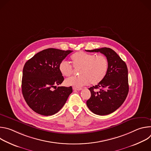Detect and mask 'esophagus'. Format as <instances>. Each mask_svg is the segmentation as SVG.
<instances>
[{"label":"esophagus","mask_w":151,"mask_h":151,"mask_svg":"<svg viewBox=\"0 0 151 151\" xmlns=\"http://www.w3.org/2000/svg\"><path fill=\"white\" fill-rule=\"evenodd\" d=\"M73 90H76V91H80V90H82V88L73 87Z\"/></svg>","instance_id":"obj_1"}]
</instances>
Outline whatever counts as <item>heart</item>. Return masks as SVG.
<instances>
[{
    "label": "heart",
    "instance_id": "heart-1",
    "mask_svg": "<svg viewBox=\"0 0 151 151\" xmlns=\"http://www.w3.org/2000/svg\"><path fill=\"white\" fill-rule=\"evenodd\" d=\"M72 66L79 69V75L72 76L66 79L68 86L81 87L88 83L97 85L105 78L109 69V61L103 55H97L79 51L73 54L71 57ZM58 69L64 76H69L73 73V68L66 60L61 61Z\"/></svg>",
    "mask_w": 151,
    "mask_h": 151
}]
</instances>
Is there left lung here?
I'll list each match as a JSON object with an SVG mask.
<instances>
[{
	"mask_svg": "<svg viewBox=\"0 0 151 151\" xmlns=\"http://www.w3.org/2000/svg\"><path fill=\"white\" fill-rule=\"evenodd\" d=\"M87 51L100 52L104 54L108 60L109 69L104 79L89 88L91 97L87 101V105L89 109L96 115L110 114L119 108L128 95L129 86L127 65L120 57L109 48Z\"/></svg>",
	"mask_w": 151,
	"mask_h": 151,
	"instance_id": "1",
	"label": "left lung"
}]
</instances>
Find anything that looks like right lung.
<instances>
[{"label": "right lung", "instance_id": "right-lung-1", "mask_svg": "<svg viewBox=\"0 0 151 151\" xmlns=\"http://www.w3.org/2000/svg\"><path fill=\"white\" fill-rule=\"evenodd\" d=\"M72 51L55 48L43 50L29 59L23 70L21 88L28 106L38 114L57 113L72 93V87H58L64 81L59 63Z\"/></svg>", "mask_w": 151, "mask_h": 151}]
</instances>
